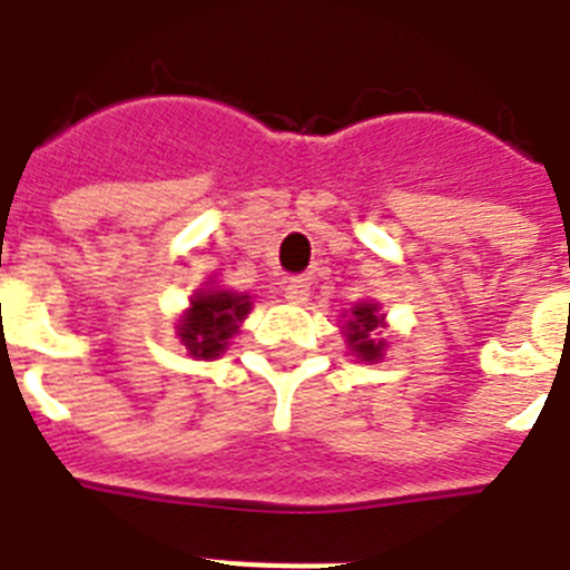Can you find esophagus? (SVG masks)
<instances>
[{"label":"esophagus","instance_id":"obj_1","mask_svg":"<svg viewBox=\"0 0 570 570\" xmlns=\"http://www.w3.org/2000/svg\"><path fill=\"white\" fill-rule=\"evenodd\" d=\"M284 295L286 301H293V304H307L309 281L307 277H289V281H284Z\"/></svg>","mask_w":570,"mask_h":570}]
</instances>
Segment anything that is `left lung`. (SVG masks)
<instances>
[{
	"instance_id": "1",
	"label": "left lung",
	"mask_w": 570,
	"mask_h": 570,
	"mask_svg": "<svg viewBox=\"0 0 570 570\" xmlns=\"http://www.w3.org/2000/svg\"><path fill=\"white\" fill-rule=\"evenodd\" d=\"M345 316V325H342V336H345V345L360 363H381L390 342L383 340L381 333L386 327V313L377 301L365 298L357 301Z\"/></svg>"
}]
</instances>
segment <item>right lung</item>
I'll return each mask as SVG.
<instances>
[{
    "mask_svg": "<svg viewBox=\"0 0 570 570\" xmlns=\"http://www.w3.org/2000/svg\"><path fill=\"white\" fill-rule=\"evenodd\" d=\"M248 313L252 295L225 289L210 277L189 295V307L175 322V333L193 360H216L228 351Z\"/></svg>",
    "mask_w": 570,
    "mask_h": 570,
    "instance_id": "1",
    "label": "right lung"
}]
</instances>
